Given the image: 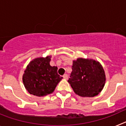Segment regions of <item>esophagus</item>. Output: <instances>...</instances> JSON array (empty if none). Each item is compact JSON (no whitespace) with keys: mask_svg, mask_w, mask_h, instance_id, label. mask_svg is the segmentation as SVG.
I'll return each instance as SVG.
<instances>
[{"mask_svg":"<svg viewBox=\"0 0 126 126\" xmlns=\"http://www.w3.org/2000/svg\"><path fill=\"white\" fill-rule=\"evenodd\" d=\"M63 78H64V79H68V75H67V74H64V76H63Z\"/></svg>","mask_w":126,"mask_h":126,"instance_id":"esophagus-1","label":"esophagus"}]
</instances>
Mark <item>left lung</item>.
Returning <instances> with one entry per match:
<instances>
[{"label":"left lung","instance_id":"8db88e82","mask_svg":"<svg viewBox=\"0 0 126 126\" xmlns=\"http://www.w3.org/2000/svg\"><path fill=\"white\" fill-rule=\"evenodd\" d=\"M68 83L76 94L93 97L102 92L106 81L104 69L98 61L78 58L73 61Z\"/></svg>","mask_w":126,"mask_h":126}]
</instances>
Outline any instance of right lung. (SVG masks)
<instances>
[{
    "instance_id": "obj_1",
    "label": "right lung",
    "mask_w": 126,
    "mask_h": 126,
    "mask_svg": "<svg viewBox=\"0 0 126 126\" xmlns=\"http://www.w3.org/2000/svg\"><path fill=\"white\" fill-rule=\"evenodd\" d=\"M51 55L38 57L27 65L23 75L24 87L30 94L44 96L53 93L63 78L57 73V67L50 65Z\"/></svg>"
}]
</instances>
